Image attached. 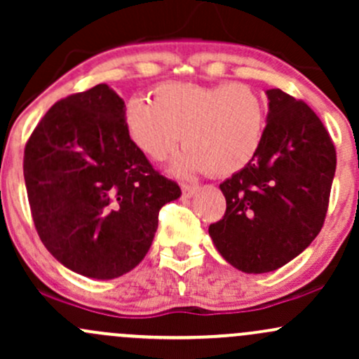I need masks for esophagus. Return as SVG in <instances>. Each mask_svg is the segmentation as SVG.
<instances>
[{
	"label": "esophagus",
	"instance_id": "obj_1",
	"mask_svg": "<svg viewBox=\"0 0 359 359\" xmlns=\"http://www.w3.org/2000/svg\"><path fill=\"white\" fill-rule=\"evenodd\" d=\"M181 191H183L184 198H190V196H194L198 191V187H195V184H183Z\"/></svg>",
	"mask_w": 359,
	"mask_h": 359
}]
</instances>
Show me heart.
Instances as JSON below:
<instances>
[{
	"instance_id": "obj_1",
	"label": "heart",
	"mask_w": 359,
	"mask_h": 359,
	"mask_svg": "<svg viewBox=\"0 0 359 359\" xmlns=\"http://www.w3.org/2000/svg\"><path fill=\"white\" fill-rule=\"evenodd\" d=\"M125 123L133 144L152 161L165 159L183 140L187 149L172 163L178 175L209 171L227 176L257 156L264 140L265 106L246 83H165L154 90L152 102L133 97Z\"/></svg>"
}]
</instances>
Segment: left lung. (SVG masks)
Listing matches in <instances>:
<instances>
[{
  "label": "left lung",
  "instance_id": "obj_1",
  "mask_svg": "<svg viewBox=\"0 0 359 359\" xmlns=\"http://www.w3.org/2000/svg\"><path fill=\"white\" fill-rule=\"evenodd\" d=\"M264 140L252 163L219 184L222 221L215 250L245 273L277 271L317 238L329 207L335 149L320 118L280 88L265 90Z\"/></svg>",
  "mask_w": 359,
  "mask_h": 359
}]
</instances>
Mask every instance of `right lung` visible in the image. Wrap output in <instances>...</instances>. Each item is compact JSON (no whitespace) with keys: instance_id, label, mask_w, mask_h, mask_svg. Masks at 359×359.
Instances as JSON below:
<instances>
[{"instance_id":"right-lung-1","label":"right lung","mask_w":359,"mask_h":359,"mask_svg":"<svg viewBox=\"0 0 359 359\" xmlns=\"http://www.w3.org/2000/svg\"><path fill=\"white\" fill-rule=\"evenodd\" d=\"M123 99L106 83L56 102L25 145L24 178L48 252L90 279L133 271L152 245L175 181L130 138Z\"/></svg>"}]
</instances>
